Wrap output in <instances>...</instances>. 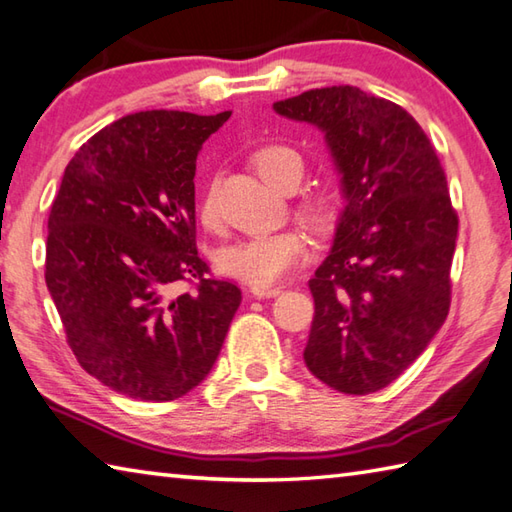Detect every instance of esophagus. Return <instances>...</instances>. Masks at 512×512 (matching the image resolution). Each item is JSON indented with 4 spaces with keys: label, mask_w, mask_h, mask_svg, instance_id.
I'll return each mask as SVG.
<instances>
[{
    "label": "esophagus",
    "mask_w": 512,
    "mask_h": 512,
    "mask_svg": "<svg viewBox=\"0 0 512 512\" xmlns=\"http://www.w3.org/2000/svg\"><path fill=\"white\" fill-rule=\"evenodd\" d=\"M280 287H252V294L256 298H276L280 294Z\"/></svg>",
    "instance_id": "1"
}]
</instances>
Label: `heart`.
I'll use <instances>...</instances> for the list:
<instances>
[{
  "instance_id": "b5f03b06",
  "label": "heart",
  "mask_w": 512,
  "mask_h": 512,
  "mask_svg": "<svg viewBox=\"0 0 512 512\" xmlns=\"http://www.w3.org/2000/svg\"><path fill=\"white\" fill-rule=\"evenodd\" d=\"M252 163L263 179L283 192H291L305 174V159L287 143H265L252 154ZM296 214L311 227H327L336 216V205L325 190H307L298 198ZM198 218L207 229L221 225L216 187L207 185L198 201ZM307 256L305 236L296 229L241 238L216 254V267L254 287H267L289 274Z\"/></svg>"
}]
</instances>
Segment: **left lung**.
<instances>
[{"label": "left lung", "mask_w": 512, "mask_h": 512, "mask_svg": "<svg viewBox=\"0 0 512 512\" xmlns=\"http://www.w3.org/2000/svg\"><path fill=\"white\" fill-rule=\"evenodd\" d=\"M325 132L347 198L331 254L309 280L305 364L327 387L375 393L429 347L451 307L457 218L433 143L409 112L356 86L276 101Z\"/></svg>", "instance_id": "8db88e82"}]
</instances>
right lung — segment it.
<instances>
[{"label":"right lung","mask_w":512,"mask_h":512,"mask_svg":"<svg viewBox=\"0 0 512 512\" xmlns=\"http://www.w3.org/2000/svg\"><path fill=\"white\" fill-rule=\"evenodd\" d=\"M232 112H134L72 156L48 216L46 285L79 364L170 402L205 380L241 305L196 249L194 174ZM179 284H190L181 295Z\"/></svg>","instance_id":"add662e5"}]
</instances>
